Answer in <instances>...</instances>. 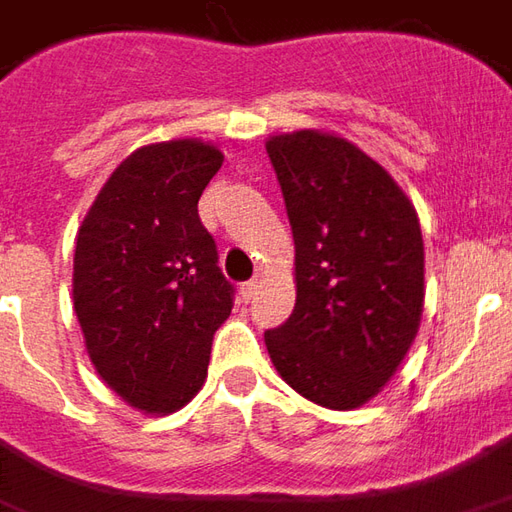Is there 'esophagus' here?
I'll list each match as a JSON object with an SVG mask.
<instances>
[{
    "label": "esophagus",
    "mask_w": 512,
    "mask_h": 512,
    "mask_svg": "<svg viewBox=\"0 0 512 512\" xmlns=\"http://www.w3.org/2000/svg\"><path fill=\"white\" fill-rule=\"evenodd\" d=\"M259 287H262V281H259V278H253V281H245V284L239 287V295H242L245 301H250V298H253V295L259 292Z\"/></svg>",
    "instance_id": "1"
}]
</instances>
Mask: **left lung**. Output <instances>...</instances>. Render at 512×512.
<instances>
[{"mask_svg": "<svg viewBox=\"0 0 512 512\" xmlns=\"http://www.w3.org/2000/svg\"><path fill=\"white\" fill-rule=\"evenodd\" d=\"M264 147L295 239V309L264 343L295 393L357 410L421 329V222L393 175L337 133L292 130Z\"/></svg>", "mask_w": 512, "mask_h": 512, "instance_id": "left-lung-1", "label": "left lung"}]
</instances>
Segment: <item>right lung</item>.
Wrapping results in <instances>:
<instances>
[{
    "label": "right lung",
    "instance_id": "right-lung-1",
    "mask_svg": "<svg viewBox=\"0 0 512 512\" xmlns=\"http://www.w3.org/2000/svg\"><path fill=\"white\" fill-rule=\"evenodd\" d=\"M220 167V147L203 139L144 144L111 172L77 231L72 301L88 359L147 415L197 396L234 306L197 214Z\"/></svg>",
    "mask_w": 512,
    "mask_h": 512
}]
</instances>
